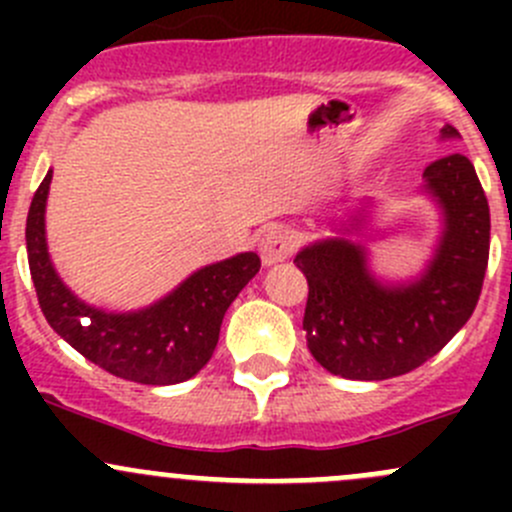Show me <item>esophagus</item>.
Wrapping results in <instances>:
<instances>
[{"mask_svg": "<svg viewBox=\"0 0 512 512\" xmlns=\"http://www.w3.org/2000/svg\"><path fill=\"white\" fill-rule=\"evenodd\" d=\"M257 247H260V257H262V265H277V262H285L289 255H292V240H289V235L285 230H280V227H272V230H267L265 235L260 237V242H257Z\"/></svg>", "mask_w": 512, "mask_h": 512, "instance_id": "34e87169", "label": "esophagus"}]
</instances>
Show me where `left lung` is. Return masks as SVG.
<instances>
[{
	"label": "left lung",
	"mask_w": 512,
	"mask_h": 512,
	"mask_svg": "<svg viewBox=\"0 0 512 512\" xmlns=\"http://www.w3.org/2000/svg\"><path fill=\"white\" fill-rule=\"evenodd\" d=\"M443 136H458L446 126ZM446 210V235L423 280L381 287L361 247L327 240L294 257L309 285L304 332L314 359L334 376L381 381L409 374L441 352L471 319L490 250V210L476 168L451 153L423 170Z\"/></svg>",
	"instance_id": "8db88e82"
}]
</instances>
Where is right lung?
I'll return each mask as SVG.
<instances>
[{
  "label": "right lung",
  "instance_id": "right-lung-1",
  "mask_svg": "<svg viewBox=\"0 0 512 512\" xmlns=\"http://www.w3.org/2000/svg\"><path fill=\"white\" fill-rule=\"evenodd\" d=\"M51 170L36 188L27 215V255L36 299L59 337L103 371L136 384L165 386L193 379L218 347L220 324L240 289L260 272V257L242 252L203 267L153 307L106 314L86 307L56 277L44 237Z\"/></svg>",
  "mask_w": 512,
  "mask_h": 512
}]
</instances>
